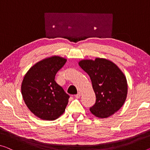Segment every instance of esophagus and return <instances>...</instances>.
<instances>
[{"mask_svg":"<svg viewBox=\"0 0 150 150\" xmlns=\"http://www.w3.org/2000/svg\"><path fill=\"white\" fill-rule=\"evenodd\" d=\"M80 96H81V93H78V94H76V95H75V97L76 98H79Z\"/></svg>","mask_w":150,"mask_h":150,"instance_id":"34e87169","label":"esophagus"}]
</instances>
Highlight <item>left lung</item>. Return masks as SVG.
<instances>
[{
    "label": "left lung",
    "mask_w": 150,
    "mask_h": 150,
    "mask_svg": "<svg viewBox=\"0 0 150 150\" xmlns=\"http://www.w3.org/2000/svg\"><path fill=\"white\" fill-rule=\"evenodd\" d=\"M79 66L91 78L96 103L90 110L98 118H107L121 109L127 94L125 76L116 64L105 58L83 59Z\"/></svg>",
    "instance_id": "8db88e82"
}]
</instances>
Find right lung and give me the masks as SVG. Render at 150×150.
<instances>
[{
    "instance_id": "right-lung-1",
    "label": "right lung",
    "mask_w": 150,
    "mask_h": 150,
    "mask_svg": "<svg viewBox=\"0 0 150 150\" xmlns=\"http://www.w3.org/2000/svg\"><path fill=\"white\" fill-rule=\"evenodd\" d=\"M66 61L56 56L43 59L32 66L23 80L21 93L25 104L43 120H55L65 111L70 96L55 81V76Z\"/></svg>"
}]
</instances>
